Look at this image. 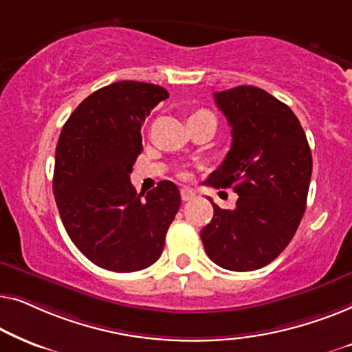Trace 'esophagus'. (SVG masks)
Listing matches in <instances>:
<instances>
[{
    "label": "esophagus",
    "mask_w": 352,
    "mask_h": 352,
    "mask_svg": "<svg viewBox=\"0 0 352 352\" xmlns=\"http://www.w3.org/2000/svg\"><path fill=\"white\" fill-rule=\"evenodd\" d=\"M195 197V192L192 190V189H189V187H182L181 189V199L184 200V201H187V200H192Z\"/></svg>",
    "instance_id": "obj_1"
}]
</instances>
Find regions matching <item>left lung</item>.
<instances>
[{"label":"left lung","instance_id":"obj_1","mask_svg":"<svg viewBox=\"0 0 352 352\" xmlns=\"http://www.w3.org/2000/svg\"><path fill=\"white\" fill-rule=\"evenodd\" d=\"M230 124L232 144L213 187H232L234 210L213 204L214 214L201 229L205 252L218 266L247 272L264 267L295 235L306 210L312 155L300 120L287 104L256 86L214 93Z\"/></svg>","mask_w":352,"mask_h":352}]
</instances>
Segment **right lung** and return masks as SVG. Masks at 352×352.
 I'll use <instances>...</instances> for the list:
<instances>
[{
    "mask_svg": "<svg viewBox=\"0 0 352 352\" xmlns=\"http://www.w3.org/2000/svg\"><path fill=\"white\" fill-rule=\"evenodd\" d=\"M162 86L118 81L88 96L62 128L54 190L64 228L96 266L134 272L160 258L181 205L171 181L138 194L129 173L142 152L141 126L168 98Z\"/></svg>",
    "mask_w": 352,
    "mask_h": 352,
    "instance_id": "obj_1",
    "label": "right lung"
}]
</instances>
